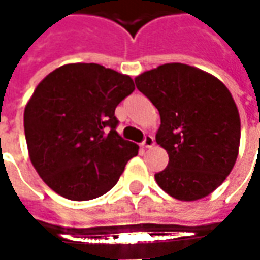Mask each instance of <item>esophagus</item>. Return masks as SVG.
<instances>
[{"instance_id":"obj_1","label":"esophagus","mask_w":260,"mask_h":260,"mask_svg":"<svg viewBox=\"0 0 260 260\" xmlns=\"http://www.w3.org/2000/svg\"><path fill=\"white\" fill-rule=\"evenodd\" d=\"M153 145H154V139H153V136L152 135L145 136V139H143V142H142V146L149 149V147H152Z\"/></svg>"}]
</instances>
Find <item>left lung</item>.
<instances>
[{
    "mask_svg": "<svg viewBox=\"0 0 260 260\" xmlns=\"http://www.w3.org/2000/svg\"><path fill=\"white\" fill-rule=\"evenodd\" d=\"M161 124L156 142L169 153L154 174L158 186L180 201L205 198L223 184L238 156L240 114L229 89L185 64H166L135 79Z\"/></svg>",
    "mask_w": 260,
    "mask_h": 260,
    "instance_id": "obj_1",
    "label": "left lung"
}]
</instances>
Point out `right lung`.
Returning a JSON list of instances; mask_svg holds the SVG:
<instances>
[{
  "label": "right lung",
  "mask_w": 260,
  "mask_h": 260,
  "mask_svg": "<svg viewBox=\"0 0 260 260\" xmlns=\"http://www.w3.org/2000/svg\"><path fill=\"white\" fill-rule=\"evenodd\" d=\"M134 90L128 75L99 64L64 65L39 83L25 108V136L54 192L90 201L118 182L139 147L118 135L115 107Z\"/></svg>",
  "instance_id": "add662e5"
}]
</instances>
